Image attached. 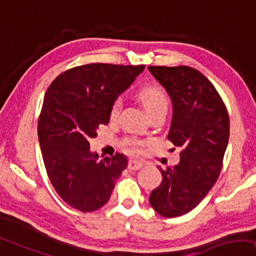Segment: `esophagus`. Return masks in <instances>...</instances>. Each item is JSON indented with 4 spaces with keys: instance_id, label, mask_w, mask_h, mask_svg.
I'll return each instance as SVG.
<instances>
[{
    "instance_id": "obj_1",
    "label": "esophagus",
    "mask_w": 256,
    "mask_h": 256,
    "mask_svg": "<svg viewBox=\"0 0 256 256\" xmlns=\"http://www.w3.org/2000/svg\"><path fill=\"white\" fill-rule=\"evenodd\" d=\"M142 161H136V160H130L128 161V170H138L139 168L142 167Z\"/></svg>"
}]
</instances>
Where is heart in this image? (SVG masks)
I'll list each match as a JSON object with an SVG mask.
<instances>
[{"label": "heart", "mask_w": 256, "mask_h": 256, "mask_svg": "<svg viewBox=\"0 0 256 256\" xmlns=\"http://www.w3.org/2000/svg\"><path fill=\"white\" fill-rule=\"evenodd\" d=\"M138 98L142 100L144 108H145L148 114H152L156 111L164 110L167 111L168 109V96L162 88L159 86H145V87L140 88L138 92ZM122 106V102L120 98H116L111 104L109 116L111 120H114L120 114ZM145 145V142L142 140L133 138V136H128L123 142V150L125 152L134 154L139 153L142 147Z\"/></svg>", "instance_id": "b5f03b06"}]
</instances>
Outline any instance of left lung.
<instances>
[{
	"label": "left lung",
	"mask_w": 256,
	"mask_h": 256,
	"mask_svg": "<svg viewBox=\"0 0 256 256\" xmlns=\"http://www.w3.org/2000/svg\"><path fill=\"white\" fill-rule=\"evenodd\" d=\"M172 102L168 140L181 147L180 162L160 168L162 181L150 203L166 218L188 214L219 178L230 136L228 109L214 86L195 68L148 66Z\"/></svg>",
	"instance_id": "8db88e82"
}]
</instances>
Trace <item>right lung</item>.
<instances>
[{"label":"right lung","mask_w":256,"mask_h":256,"mask_svg":"<svg viewBox=\"0 0 256 256\" xmlns=\"http://www.w3.org/2000/svg\"><path fill=\"white\" fill-rule=\"evenodd\" d=\"M145 64H88L62 72L50 84L38 120L46 172L64 203L82 212L102 208L128 167L123 154L98 159L89 150L110 106Z\"/></svg>","instance_id":"1"}]
</instances>
